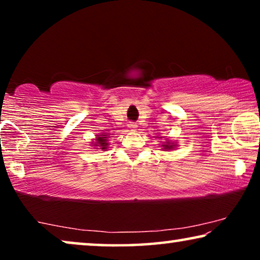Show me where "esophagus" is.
Wrapping results in <instances>:
<instances>
[{
	"mask_svg": "<svg viewBox=\"0 0 260 260\" xmlns=\"http://www.w3.org/2000/svg\"><path fill=\"white\" fill-rule=\"evenodd\" d=\"M129 127H130L131 130H135V129H136V127H137V125H136V124L131 123V124H129Z\"/></svg>",
	"mask_w": 260,
	"mask_h": 260,
	"instance_id": "esophagus-1",
	"label": "esophagus"
}]
</instances>
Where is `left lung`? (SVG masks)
I'll return each mask as SVG.
<instances>
[{"label": "left lung", "mask_w": 260, "mask_h": 260, "mask_svg": "<svg viewBox=\"0 0 260 260\" xmlns=\"http://www.w3.org/2000/svg\"><path fill=\"white\" fill-rule=\"evenodd\" d=\"M162 147H165L163 149H170V148H173V145H170L169 143H167L165 145H162Z\"/></svg>", "instance_id": "obj_1"}]
</instances>
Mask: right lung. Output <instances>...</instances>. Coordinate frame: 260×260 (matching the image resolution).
Listing matches in <instances>:
<instances>
[{
  "label": "right lung",
  "mask_w": 260,
  "mask_h": 260,
  "mask_svg": "<svg viewBox=\"0 0 260 260\" xmlns=\"http://www.w3.org/2000/svg\"><path fill=\"white\" fill-rule=\"evenodd\" d=\"M97 142H95L94 145L95 147H101V149H103V150H105V149H108V137H106V135H101V136L97 137V140H95Z\"/></svg>",
  "instance_id": "add662e5"
}]
</instances>
